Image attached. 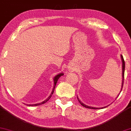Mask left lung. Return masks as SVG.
I'll use <instances>...</instances> for the list:
<instances>
[{"mask_svg": "<svg viewBox=\"0 0 131 131\" xmlns=\"http://www.w3.org/2000/svg\"><path fill=\"white\" fill-rule=\"evenodd\" d=\"M121 61H122V84H121V91H120V92H121V91H122V89H123V83H124V70H125V63H124V58H123V57L122 56V55H121ZM119 92V93H120ZM77 98L78 101H79V103H81V105L82 106H83L85 108H91V109H100V108H104L106 107L107 106H104V107H101V108H96V107H93V106H88V105H85L84 103H82V102L79 100V99L78 98V97L77 96Z\"/></svg>", "mask_w": 131, "mask_h": 131, "instance_id": "1", "label": "left lung"}]
</instances>
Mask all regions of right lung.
<instances>
[{
  "label": "right lung",
  "mask_w": 131,
  "mask_h": 131,
  "mask_svg": "<svg viewBox=\"0 0 131 131\" xmlns=\"http://www.w3.org/2000/svg\"><path fill=\"white\" fill-rule=\"evenodd\" d=\"M64 74L63 73H59V74H57L56 76H55V77L53 78V84H54V85H53V89H52V93H51V94L50 95V96H49V97H48L47 99H46V100H44V101H43L42 102H40V103H36V104H32V105H27L28 106H38V105H40L42 104H43V103H45L46 102H47L48 101V100H49V99H50V97H52V95L53 94V92H54V89H55V85L57 84V81H58V79H59L61 77V76H63Z\"/></svg>",
  "instance_id": "1"
}]
</instances>
